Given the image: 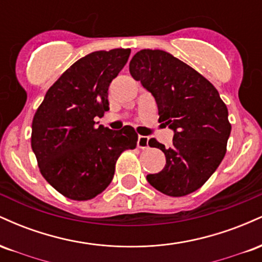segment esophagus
Listing matches in <instances>:
<instances>
[{
	"instance_id": "esophagus-1",
	"label": "esophagus",
	"mask_w": 262,
	"mask_h": 262,
	"mask_svg": "<svg viewBox=\"0 0 262 262\" xmlns=\"http://www.w3.org/2000/svg\"><path fill=\"white\" fill-rule=\"evenodd\" d=\"M137 145L139 149H146L149 146V138L143 137V135H139V137H138Z\"/></svg>"
}]
</instances>
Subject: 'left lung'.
Instances as JSON below:
<instances>
[{
    "label": "left lung",
    "mask_w": 262,
    "mask_h": 262,
    "mask_svg": "<svg viewBox=\"0 0 262 262\" xmlns=\"http://www.w3.org/2000/svg\"><path fill=\"white\" fill-rule=\"evenodd\" d=\"M134 80L154 96L159 116L173 130L172 146L150 139L162 150L166 165L146 180L171 197L202 187L227 152L231 125L228 108L214 86L191 66L164 50L144 49L129 62Z\"/></svg>",
    "instance_id": "obj_1"
}]
</instances>
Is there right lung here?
I'll use <instances>...</instances> for the list:
<instances>
[{"label":"right lung","instance_id":"add662e5","mask_svg":"<svg viewBox=\"0 0 262 262\" xmlns=\"http://www.w3.org/2000/svg\"><path fill=\"white\" fill-rule=\"evenodd\" d=\"M130 49L93 52L77 60L48 90L32 123V149L43 177L62 196L87 201L112 181L116 162L137 146L125 125H96L110 110L108 87L127 64Z\"/></svg>","mask_w":262,"mask_h":262}]
</instances>
